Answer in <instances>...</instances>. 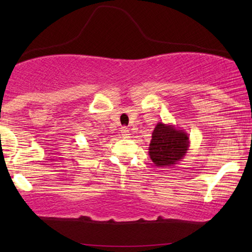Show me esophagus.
<instances>
[{"label": "esophagus", "instance_id": "esophagus-1", "mask_svg": "<svg viewBox=\"0 0 252 252\" xmlns=\"http://www.w3.org/2000/svg\"><path fill=\"white\" fill-rule=\"evenodd\" d=\"M122 136L124 137V139H127V137H129V129L127 128V127H122Z\"/></svg>", "mask_w": 252, "mask_h": 252}]
</instances>
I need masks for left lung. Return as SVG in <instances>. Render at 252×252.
I'll return each mask as SVG.
<instances>
[{
    "mask_svg": "<svg viewBox=\"0 0 252 252\" xmlns=\"http://www.w3.org/2000/svg\"><path fill=\"white\" fill-rule=\"evenodd\" d=\"M189 135L174 125L159 122L153 132L149 156L156 166L174 167L189 150Z\"/></svg>",
    "mask_w": 252,
    "mask_h": 252,
    "instance_id": "obj_1",
    "label": "left lung"
}]
</instances>
